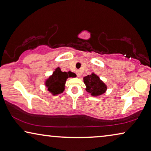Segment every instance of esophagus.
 I'll return each mask as SVG.
<instances>
[{"label":"esophagus","instance_id":"obj_1","mask_svg":"<svg viewBox=\"0 0 151 151\" xmlns=\"http://www.w3.org/2000/svg\"><path fill=\"white\" fill-rule=\"evenodd\" d=\"M76 74H77L78 77H80V76H81V73H80V71H76Z\"/></svg>","mask_w":151,"mask_h":151}]
</instances>
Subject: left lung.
I'll use <instances>...</instances> for the list:
<instances>
[{
	"mask_svg": "<svg viewBox=\"0 0 151 151\" xmlns=\"http://www.w3.org/2000/svg\"><path fill=\"white\" fill-rule=\"evenodd\" d=\"M86 91L93 97H99L106 93L108 86L95 73L83 78Z\"/></svg>",
	"mask_w": 151,
	"mask_h": 151,
	"instance_id": "8db88e82",
	"label": "left lung"
}]
</instances>
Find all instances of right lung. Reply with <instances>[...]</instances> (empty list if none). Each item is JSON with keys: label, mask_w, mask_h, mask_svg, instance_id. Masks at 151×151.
<instances>
[{"label": "right lung", "mask_w": 151, "mask_h": 151, "mask_svg": "<svg viewBox=\"0 0 151 151\" xmlns=\"http://www.w3.org/2000/svg\"><path fill=\"white\" fill-rule=\"evenodd\" d=\"M75 73L73 72L62 71L60 67H57L51 76L45 80V86L47 91L55 96L63 93L65 91V83L68 78L75 77Z\"/></svg>", "instance_id": "obj_1"}]
</instances>
